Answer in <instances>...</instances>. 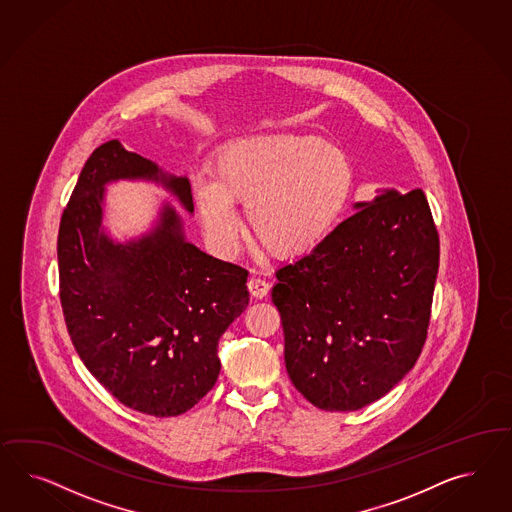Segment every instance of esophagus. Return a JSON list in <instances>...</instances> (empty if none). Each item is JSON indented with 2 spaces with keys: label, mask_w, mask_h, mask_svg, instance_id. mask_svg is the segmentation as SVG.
<instances>
[{
  "label": "esophagus",
  "mask_w": 512,
  "mask_h": 512,
  "mask_svg": "<svg viewBox=\"0 0 512 512\" xmlns=\"http://www.w3.org/2000/svg\"><path fill=\"white\" fill-rule=\"evenodd\" d=\"M249 295L253 298H264L270 291V283L261 278H251L248 281Z\"/></svg>",
  "instance_id": "34e87169"
}]
</instances>
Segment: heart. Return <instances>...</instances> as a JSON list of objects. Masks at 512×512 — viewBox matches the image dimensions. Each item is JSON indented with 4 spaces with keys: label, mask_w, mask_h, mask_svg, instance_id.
Here are the masks:
<instances>
[{
    "label": "heart",
    "mask_w": 512,
    "mask_h": 512,
    "mask_svg": "<svg viewBox=\"0 0 512 512\" xmlns=\"http://www.w3.org/2000/svg\"><path fill=\"white\" fill-rule=\"evenodd\" d=\"M210 176L193 178V201L210 240L233 251L234 204H246L249 233L276 259L319 248L353 195L355 171L340 148L317 137L257 135L217 150Z\"/></svg>",
    "instance_id": "heart-1"
}]
</instances>
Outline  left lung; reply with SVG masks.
<instances>
[{
  "mask_svg": "<svg viewBox=\"0 0 512 512\" xmlns=\"http://www.w3.org/2000/svg\"><path fill=\"white\" fill-rule=\"evenodd\" d=\"M319 248L276 272L285 368L319 409L383 398L424 347L439 234L422 189L357 202Z\"/></svg>",
  "mask_w": 512,
  "mask_h": 512,
  "instance_id": "1",
  "label": "left lung"
}]
</instances>
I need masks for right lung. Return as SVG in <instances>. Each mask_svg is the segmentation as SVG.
I'll return each instance as SVG.
<instances>
[{"label":"right lung","mask_w":512,"mask_h":512,"mask_svg":"<svg viewBox=\"0 0 512 512\" xmlns=\"http://www.w3.org/2000/svg\"><path fill=\"white\" fill-rule=\"evenodd\" d=\"M118 180L161 184L193 214L186 176L161 171L118 140L95 148L60 221L63 317L78 357L118 402L176 417L216 385L217 343L248 308V270L187 242L171 204L150 233L112 240L103 199Z\"/></svg>","instance_id":"add662e5"}]
</instances>
